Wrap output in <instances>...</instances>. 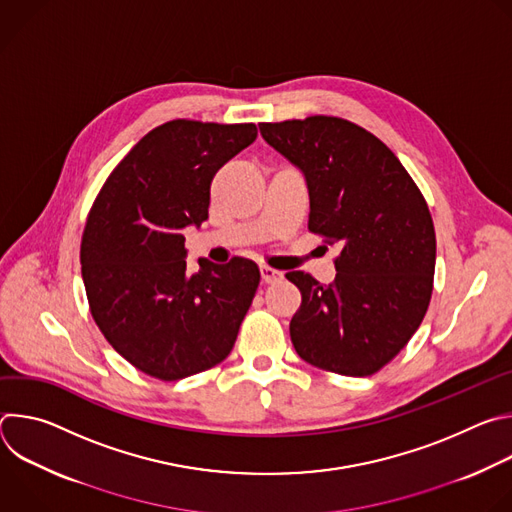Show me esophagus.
<instances>
[{
  "label": "esophagus",
  "mask_w": 512,
  "mask_h": 512,
  "mask_svg": "<svg viewBox=\"0 0 512 512\" xmlns=\"http://www.w3.org/2000/svg\"><path fill=\"white\" fill-rule=\"evenodd\" d=\"M283 279V273L277 269H271L267 265H261V281L263 283H277Z\"/></svg>",
  "instance_id": "esophagus-1"
}]
</instances>
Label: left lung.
<instances>
[{"label":"left lung","mask_w":512,"mask_h":512,"mask_svg":"<svg viewBox=\"0 0 512 512\" xmlns=\"http://www.w3.org/2000/svg\"><path fill=\"white\" fill-rule=\"evenodd\" d=\"M310 196L308 229L338 247L336 277H285L302 291L289 322L296 352L318 369L367 377L419 328L433 289L435 231L423 194L387 145L346 119L259 123Z\"/></svg>","instance_id":"obj_1"}]
</instances>
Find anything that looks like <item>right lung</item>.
Returning <instances> with one entry per match:
<instances>
[{
    "label": "right lung",
    "mask_w": 512,
    "mask_h": 512,
    "mask_svg": "<svg viewBox=\"0 0 512 512\" xmlns=\"http://www.w3.org/2000/svg\"><path fill=\"white\" fill-rule=\"evenodd\" d=\"M255 137L253 123L168 121L133 145L93 202L81 243L91 314L145 375L178 381L235 346L259 267L198 259L190 273L182 231L206 221L214 174Z\"/></svg>",
    "instance_id": "obj_1"
}]
</instances>
